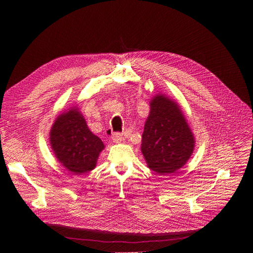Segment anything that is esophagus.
<instances>
[{
    "label": "esophagus",
    "instance_id": "34e87169",
    "mask_svg": "<svg viewBox=\"0 0 253 253\" xmlns=\"http://www.w3.org/2000/svg\"><path fill=\"white\" fill-rule=\"evenodd\" d=\"M112 139H113L114 142H116V143L121 142V140H122V134H120L118 132L117 133H114L113 136H112Z\"/></svg>",
    "mask_w": 253,
    "mask_h": 253
}]
</instances>
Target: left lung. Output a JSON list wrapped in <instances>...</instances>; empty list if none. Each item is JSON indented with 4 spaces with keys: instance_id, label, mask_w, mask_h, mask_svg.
<instances>
[{
    "instance_id": "8db88e82",
    "label": "left lung",
    "mask_w": 253,
    "mask_h": 253,
    "mask_svg": "<svg viewBox=\"0 0 253 253\" xmlns=\"http://www.w3.org/2000/svg\"><path fill=\"white\" fill-rule=\"evenodd\" d=\"M194 144L178 103L165 95L154 96L141 139V152L150 169L159 175L175 173L192 155Z\"/></svg>"
}]
</instances>
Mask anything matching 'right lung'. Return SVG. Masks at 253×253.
Masks as SVG:
<instances>
[{
  "instance_id": "1",
  "label": "right lung",
  "mask_w": 253,
  "mask_h": 253,
  "mask_svg": "<svg viewBox=\"0 0 253 253\" xmlns=\"http://www.w3.org/2000/svg\"><path fill=\"white\" fill-rule=\"evenodd\" d=\"M49 141L58 162L75 175L94 170L99 154L104 149L101 139L89 131L76 106L56 118L49 132Z\"/></svg>"
}]
</instances>
